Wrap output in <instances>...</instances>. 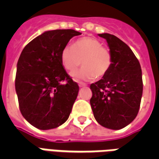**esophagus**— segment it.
Instances as JSON below:
<instances>
[{
    "mask_svg": "<svg viewBox=\"0 0 159 159\" xmlns=\"http://www.w3.org/2000/svg\"><path fill=\"white\" fill-rule=\"evenodd\" d=\"M78 85H79L80 88H84V87H87V84L84 83H82V82H77Z\"/></svg>",
    "mask_w": 159,
    "mask_h": 159,
    "instance_id": "34e87169",
    "label": "esophagus"
}]
</instances>
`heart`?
<instances>
[{
	"label": "heart",
	"mask_w": 159,
	"mask_h": 159,
	"mask_svg": "<svg viewBox=\"0 0 159 159\" xmlns=\"http://www.w3.org/2000/svg\"><path fill=\"white\" fill-rule=\"evenodd\" d=\"M60 59L64 68L70 72L74 71L82 63L83 68L71 75L83 80L102 78L109 72L112 65L110 50L104 48L102 42L98 39L89 36L76 41L72 47H65Z\"/></svg>",
	"instance_id": "obj_1"
}]
</instances>
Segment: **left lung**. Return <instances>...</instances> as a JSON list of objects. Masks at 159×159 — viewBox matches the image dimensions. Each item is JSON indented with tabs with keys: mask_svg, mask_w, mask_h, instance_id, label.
<instances>
[{
	"mask_svg": "<svg viewBox=\"0 0 159 159\" xmlns=\"http://www.w3.org/2000/svg\"><path fill=\"white\" fill-rule=\"evenodd\" d=\"M107 40L112 57L109 72L90 85L93 116L101 126L121 129L136 117L143 91L141 68L133 51L117 36L99 34Z\"/></svg>",
	"mask_w": 159,
	"mask_h": 159,
	"instance_id": "obj_1",
	"label": "left lung"
}]
</instances>
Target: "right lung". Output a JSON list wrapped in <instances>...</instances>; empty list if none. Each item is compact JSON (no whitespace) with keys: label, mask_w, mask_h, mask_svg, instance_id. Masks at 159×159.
<instances>
[{"label":"right lung","mask_w":159,"mask_h":159,"mask_svg":"<svg viewBox=\"0 0 159 159\" xmlns=\"http://www.w3.org/2000/svg\"><path fill=\"white\" fill-rule=\"evenodd\" d=\"M79 35L74 30H48L29 42L19 56L15 78L19 109L39 129L60 126L71 112L79 87L66 71L60 55L70 40Z\"/></svg>","instance_id":"add662e5"}]
</instances>
